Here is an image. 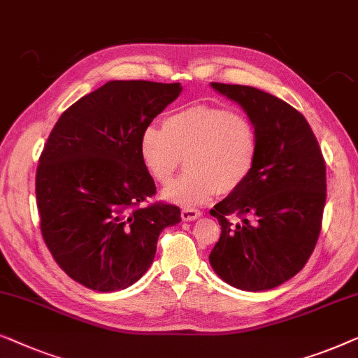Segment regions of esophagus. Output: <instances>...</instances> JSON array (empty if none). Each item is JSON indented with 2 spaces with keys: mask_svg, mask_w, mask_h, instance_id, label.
I'll return each mask as SVG.
<instances>
[{
  "mask_svg": "<svg viewBox=\"0 0 358 358\" xmlns=\"http://www.w3.org/2000/svg\"><path fill=\"white\" fill-rule=\"evenodd\" d=\"M199 217H201V213L198 209H191V208L181 209V219L186 220V222H191V220H196Z\"/></svg>",
  "mask_w": 358,
  "mask_h": 358,
  "instance_id": "34e87169",
  "label": "esophagus"
}]
</instances>
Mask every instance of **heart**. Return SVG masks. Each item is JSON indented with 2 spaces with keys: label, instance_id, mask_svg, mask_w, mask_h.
I'll use <instances>...</instances> for the list:
<instances>
[{
  "label": "heart",
  "instance_id": "b5f03b06",
  "mask_svg": "<svg viewBox=\"0 0 358 358\" xmlns=\"http://www.w3.org/2000/svg\"><path fill=\"white\" fill-rule=\"evenodd\" d=\"M141 159L160 185L172 181L186 157L189 170L164 189V198L181 206L208 203L219 193L245 185L258 157L253 124L234 110L193 105L169 115L164 129L148 127L139 141Z\"/></svg>",
  "mask_w": 358,
  "mask_h": 358
}]
</instances>
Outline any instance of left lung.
<instances>
[{
  "label": "left lung",
  "instance_id": "1",
  "mask_svg": "<svg viewBox=\"0 0 358 358\" xmlns=\"http://www.w3.org/2000/svg\"><path fill=\"white\" fill-rule=\"evenodd\" d=\"M238 103L258 134V157L245 185L210 209L222 234L209 255L235 289L271 290L301 271L313 253L326 203V165L303 115L250 85L210 83ZM229 215L241 217L231 224Z\"/></svg>",
  "mask_w": 358,
  "mask_h": 358
}]
</instances>
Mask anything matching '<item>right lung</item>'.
Listing matches in <instances>:
<instances>
[{
    "mask_svg": "<svg viewBox=\"0 0 358 358\" xmlns=\"http://www.w3.org/2000/svg\"><path fill=\"white\" fill-rule=\"evenodd\" d=\"M180 83L108 80L73 103L40 155L35 194L50 253L73 280L117 292L152 264L157 238L181 220L155 193L141 159L143 131L181 92Z\"/></svg>",
    "mask_w": 358,
    "mask_h": 358,
    "instance_id": "add662e5",
    "label": "right lung"
}]
</instances>
